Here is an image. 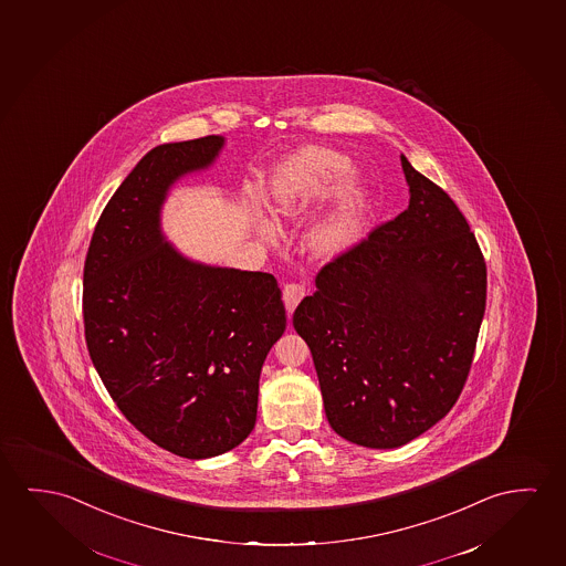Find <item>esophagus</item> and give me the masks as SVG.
<instances>
[{
    "label": "esophagus",
    "mask_w": 566,
    "mask_h": 566,
    "mask_svg": "<svg viewBox=\"0 0 566 566\" xmlns=\"http://www.w3.org/2000/svg\"><path fill=\"white\" fill-rule=\"evenodd\" d=\"M305 287L302 284H286L284 286V304H286L287 315L294 314L296 305L304 300Z\"/></svg>",
    "instance_id": "esophagus-1"
}]
</instances>
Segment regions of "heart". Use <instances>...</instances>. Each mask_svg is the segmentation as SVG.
<instances>
[{
    "label": "heart",
    "mask_w": 566,
    "mask_h": 566,
    "mask_svg": "<svg viewBox=\"0 0 566 566\" xmlns=\"http://www.w3.org/2000/svg\"><path fill=\"white\" fill-rule=\"evenodd\" d=\"M347 158L329 148L307 147L287 157L272 178L274 208L284 218H297L307 209L325 200L348 176ZM360 193L345 191L337 208L331 209L307 231V247L317 256H335L355 241L360 227ZM259 233L264 239L274 237L270 221H261Z\"/></svg>",
    "instance_id": "obj_1"
}]
</instances>
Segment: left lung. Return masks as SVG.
<instances>
[{
	"label": "left lung",
	"mask_w": 566,
	"mask_h": 566,
	"mask_svg": "<svg viewBox=\"0 0 566 566\" xmlns=\"http://www.w3.org/2000/svg\"><path fill=\"white\" fill-rule=\"evenodd\" d=\"M409 206L327 262L294 312L333 431L396 449L451 411L486 310V262L449 193L401 155Z\"/></svg>",
	"instance_id": "obj_1"
}]
</instances>
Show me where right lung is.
<instances>
[{
  "label": "right lung",
  "instance_id": "1",
  "mask_svg": "<svg viewBox=\"0 0 566 566\" xmlns=\"http://www.w3.org/2000/svg\"><path fill=\"white\" fill-rule=\"evenodd\" d=\"M223 145L208 135L148 150L107 201L84 264L97 375L143 436L196 461L249 437L264 358L286 329L272 274L190 261L163 235L172 184L213 165Z\"/></svg>",
  "mask_w": 566,
  "mask_h": 566
}]
</instances>
